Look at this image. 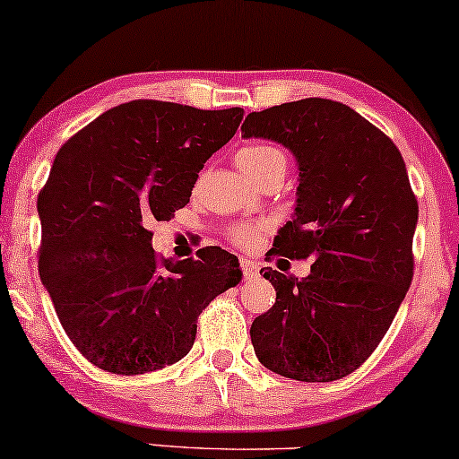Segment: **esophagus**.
Listing matches in <instances>:
<instances>
[{
	"label": "esophagus",
	"mask_w": 459,
	"mask_h": 459,
	"mask_svg": "<svg viewBox=\"0 0 459 459\" xmlns=\"http://www.w3.org/2000/svg\"><path fill=\"white\" fill-rule=\"evenodd\" d=\"M240 267H242V273H244V281H255V278L259 276V265L251 259H242Z\"/></svg>",
	"instance_id": "esophagus-1"
}]
</instances>
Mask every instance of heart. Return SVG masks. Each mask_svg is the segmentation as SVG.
<instances>
[{
	"mask_svg": "<svg viewBox=\"0 0 459 459\" xmlns=\"http://www.w3.org/2000/svg\"><path fill=\"white\" fill-rule=\"evenodd\" d=\"M236 164L240 166V170L253 183L261 181L264 177L284 175L287 172V158H284V153L272 145H261V143L242 147L236 153ZM231 238H234L238 247L248 248L257 242V230L248 223H240L231 230Z\"/></svg>",
	"mask_w": 459,
	"mask_h": 459,
	"instance_id": "1",
	"label": "heart"
}]
</instances>
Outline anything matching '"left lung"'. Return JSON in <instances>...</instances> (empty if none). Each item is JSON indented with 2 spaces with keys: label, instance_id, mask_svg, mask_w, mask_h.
<instances>
[{
  "label": "left lung",
  "instance_id": "1",
  "mask_svg": "<svg viewBox=\"0 0 459 459\" xmlns=\"http://www.w3.org/2000/svg\"><path fill=\"white\" fill-rule=\"evenodd\" d=\"M242 136L295 156V215L273 253L312 259L301 281L261 270L276 303L253 320L255 354L282 377L335 382L373 354L411 284L418 200L404 160L382 130L329 99L248 113Z\"/></svg>",
  "mask_w": 459,
  "mask_h": 459
}]
</instances>
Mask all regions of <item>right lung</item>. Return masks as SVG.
<instances>
[{"mask_svg":"<svg viewBox=\"0 0 459 459\" xmlns=\"http://www.w3.org/2000/svg\"><path fill=\"white\" fill-rule=\"evenodd\" d=\"M242 116L240 107L130 100L58 150L38 198L39 278L94 367L139 375L181 360L202 309L242 281L236 255L206 247L195 259H162L147 230L187 204Z\"/></svg>","mask_w":459,"mask_h":459,"instance_id":"add662e5","label":"right lung"}]
</instances>
